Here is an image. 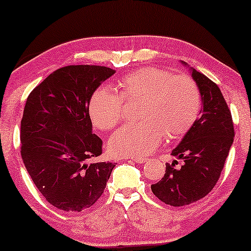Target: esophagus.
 <instances>
[{
	"instance_id": "1",
	"label": "esophagus",
	"mask_w": 251,
	"mask_h": 251,
	"mask_svg": "<svg viewBox=\"0 0 251 251\" xmlns=\"http://www.w3.org/2000/svg\"><path fill=\"white\" fill-rule=\"evenodd\" d=\"M130 160L132 161H135V162H137V164H143V162H146V158H139V157H136V158H130Z\"/></svg>"
}]
</instances>
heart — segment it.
I'll list each match as a JSON object with an SVG mask.
<instances>
[{
	"label": "heart",
	"mask_w": 251,
	"mask_h": 251,
	"mask_svg": "<svg viewBox=\"0 0 251 251\" xmlns=\"http://www.w3.org/2000/svg\"><path fill=\"white\" fill-rule=\"evenodd\" d=\"M121 94L102 85L92 94L90 117L95 127L109 130L124 116V100L142 98L141 123H128L110 137L108 149L119 157H144L157 149L164 136L176 140L195 124L201 108L199 87L188 75L144 67L122 77Z\"/></svg>",
	"instance_id": "obj_1"
}]
</instances>
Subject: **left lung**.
I'll use <instances>...</instances> for the list:
<instances>
[{"mask_svg":"<svg viewBox=\"0 0 251 251\" xmlns=\"http://www.w3.org/2000/svg\"><path fill=\"white\" fill-rule=\"evenodd\" d=\"M191 73L201 95L200 117L172 151L183 165L166 164L164 177L151 185L153 195L173 207L196 202L214 189L234 139L232 115L220 87L195 68Z\"/></svg>","mask_w":251,"mask_h":251,"instance_id":"left-lung-1","label":"left lung"}]
</instances>
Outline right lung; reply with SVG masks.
Listing matches in <instances>:
<instances>
[{
  "mask_svg": "<svg viewBox=\"0 0 251 251\" xmlns=\"http://www.w3.org/2000/svg\"><path fill=\"white\" fill-rule=\"evenodd\" d=\"M115 73L102 66H67L28 95L20 126L21 157L38 191L58 209L93 206L116 166L87 164L102 153V140L92 133L90 99Z\"/></svg>",
  "mask_w": 251,
  "mask_h": 251,
  "instance_id": "add662e5",
  "label": "right lung"
}]
</instances>
